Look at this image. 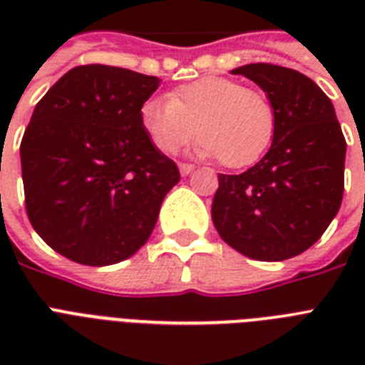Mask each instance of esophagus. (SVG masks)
I'll return each instance as SVG.
<instances>
[{
  "mask_svg": "<svg viewBox=\"0 0 365 365\" xmlns=\"http://www.w3.org/2000/svg\"><path fill=\"white\" fill-rule=\"evenodd\" d=\"M193 170V165H189V163H180V172H182V176H187V174H191Z\"/></svg>",
  "mask_w": 365,
  "mask_h": 365,
  "instance_id": "esophagus-1",
  "label": "esophagus"
}]
</instances>
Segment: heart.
<instances>
[{
    "label": "heart",
    "instance_id": "b5f03b06",
    "mask_svg": "<svg viewBox=\"0 0 365 365\" xmlns=\"http://www.w3.org/2000/svg\"><path fill=\"white\" fill-rule=\"evenodd\" d=\"M140 125L160 153H178L195 136L202 157L225 168L254 165L271 145L277 113L265 94L227 77H202L174 88L168 100H148Z\"/></svg>",
    "mask_w": 365,
    "mask_h": 365
}]
</instances>
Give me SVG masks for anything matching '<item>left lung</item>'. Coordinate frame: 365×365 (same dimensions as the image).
Segmentation results:
<instances>
[{"label":"left lung","mask_w":365,"mask_h":365,"mask_svg":"<svg viewBox=\"0 0 365 365\" xmlns=\"http://www.w3.org/2000/svg\"><path fill=\"white\" fill-rule=\"evenodd\" d=\"M233 73L265 91L277 128L257 165L217 176L212 222L231 248L252 259H289L311 248L339 212L345 136L331 100L299 71L248 64Z\"/></svg>","instance_id":"obj_1"}]
</instances>
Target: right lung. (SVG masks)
Instances as JSON below:
<instances>
[{
    "instance_id": "obj_1",
    "label": "right lung",
    "mask_w": 365,
    "mask_h": 365,
    "mask_svg": "<svg viewBox=\"0 0 365 365\" xmlns=\"http://www.w3.org/2000/svg\"><path fill=\"white\" fill-rule=\"evenodd\" d=\"M159 77L77 66L37 102L20 142L26 214L45 242L81 265H113L148 242L176 163L140 125Z\"/></svg>"
}]
</instances>
